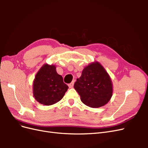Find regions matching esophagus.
<instances>
[{
	"mask_svg": "<svg viewBox=\"0 0 148 148\" xmlns=\"http://www.w3.org/2000/svg\"><path fill=\"white\" fill-rule=\"evenodd\" d=\"M73 84H74V81H73L71 83L69 84V87L70 88H73Z\"/></svg>",
	"mask_w": 148,
	"mask_h": 148,
	"instance_id": "esophagus-1",
	"label": "esophagus"
}]
</instances>
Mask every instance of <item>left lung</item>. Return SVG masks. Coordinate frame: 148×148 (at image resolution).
<instances>
[{"label": "left lung", "instance_id": "8db88e82", "mask_svg": "<svg viewBox=\"0 0 148 148\" xmlns=\"http://www.w3.org/2000/svg\"><path fill=\"white\" fill-rule=\"evenodd\" d=\"M74 88L83 104L90 107L104 106L112 96V84L109 75L98 62L85 67L81 77L75 83Z\"/></svg>", "mask_w": 148, "mask_h": 148}]
</instances>
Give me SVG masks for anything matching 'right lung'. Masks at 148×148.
Masks as SVG:
<instances>
[{"label": "right lung", "instance_id": "obj_1", "mask_svg": "<svg viewBox=\"0 0 148 148\" xmlns=\"http://www.w3.org/2000/svg\"><path fill=\"white\" fill-rule=\"evenodd\" d=\"M54 65L44 64L39 70L33 83V95L42 104H54L63 98L69 86L56 71Z\"/></svg>", "mask_w": 148, "mask_h": 148}]
</instances>
